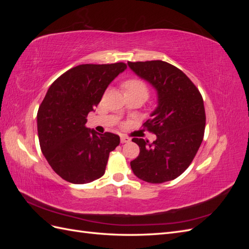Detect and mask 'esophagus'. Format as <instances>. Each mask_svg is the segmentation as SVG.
Returning <instances> with one entry per match:
<instances>
[{
  "label": "esophagus",
  "mask_w": 249,
  "mask_h": 249,
  "mask_svg": "<svg viewBox=\"0 0 249 249\" xmlns=\"http://www.w3.org/2000/svg\"><path fill=\"white\" fill-rule=\"evenodd\" d=\"M130 138L127 137V136H125V135H122V136H120V142L122 143H126V142H130Z\"/></svg>",
  "instance_id": "obj_1"
}]
</instances>
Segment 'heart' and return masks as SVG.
Returning a JSON list of instances; mask_svg holds the SVG:
<instances>
[{"label":"heart","mask_w":249,"mask_h":249,"mask_svg":"<svg viewBox=\"0 0 249 249\" xmlns=\"http://www.w3.org/2000/svg\"><path fill=\"white\" fill-rule=\"evenodd\" d=\"M123 87L125 93L133 92V93H143L147 96L148 94V86L146 83L137 78H132L124 82Z\"/></svg>","instance_id":"1"}]
</instances>
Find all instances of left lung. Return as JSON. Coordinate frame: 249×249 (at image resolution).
I'll use <instances>...</instances> for the list:
<instances>
[{"mask_svg": "<svg viewBox=\"0 0 249 249\" xmlns=\"http://www.w3.org/2000/svg\"><path fill=\"white\" fill-rule=\"evenodd\" d=\"M127 64L158 92V107L143 124L157 139H132L140 153L131 162V168L147 183L168 182L189 167L202 142L206 126L202 96L194 83L170 63L153 60Z\"/></svg>", "mask_w": 249, "mask_h": 249, "instance_id": "left-lung-1", "label": "left lung"}]
</instances>
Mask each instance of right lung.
I'll return each mask as SVG.
<instances>
[{"label": "right lung", "mask_w": 249, "mask_h": 249, "mask_svg": "<svg viewBox=\"0 0 249 249\" xmlns=\"http://www.w3.org/2000/svg\"><path fill=\"white\" fill-rule=\"evenodd\" d=\"M125 69L124 62L74 66L55 80L40 104L37 131L41 152L67 182L86 184L104 176L120 138L88 130L85 124L108 85Z\"/></svg>", "instance_id": "obj_1"}]
</instances>
